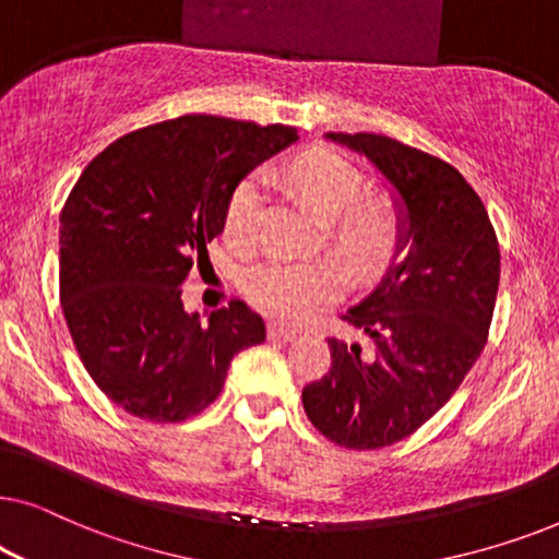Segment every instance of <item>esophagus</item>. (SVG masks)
<instances>
[{"mask_svg": "<svg viewBox=\"0 0 559 559\" xmlns=\"http://www.w3.org/2000/svg\"><path fill=\"white\" fill-rule=\"evenodd\" d=\"M297 335V328L282 325V323H272L270 325V338L272 341H293Z\"/></svg>", "mask_w": 559, "mask_h": 559, "instance_id": "obj_1", "label": "esophagus"}]
</instances>
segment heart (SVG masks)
Returning <instances> with one entry per match:
<instances>
[{
  "mask_svg": "<svg viewBox=\"0 0 559 559\" xmlns=\"http://www.w3.org/2000/svg\"><path fill=\"white\" fill-rule=\"evenodd\" d=\"M295 195L325 216L331 249L356 280L379 274L400 241V209L384 190L366 188L358 167L328 147H310L295 155L282 170ZM266 203L264 178L249 173L236 182L226 203L224 239L234 251H254ZM247 293L264 312L302 320L323 308L343 289V272L333 259H266L251 266Z\"/></svg>",
  "mask_w": 559,
  "mask_h": 559,
  "instance_id": "1",
  "label": "heart"
}]
</instances>
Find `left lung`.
<instances>
[{"label": "left lung", "mask_w": 559, "mask_h": 559, "mask_svg": "<svg viewBox=\"0 0 559 559\" xmlns=\"http://www.w3.org/2000/svg\"><path fill=\"white\" fill-rule=\"evenodd\" d=\"M325 136L392 186L400 241L379 285L341 316L369 341L328 338L331 369L302 389V407L335 445L377 450L409 438L463 384L486 346L501 254L453 165L384 134Z\"/></svg>", "instance_id": "obj_1"}]
</instances>
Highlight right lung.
Here are the masks:
<instances>
[{
  "label": "right lung",
  "instance_id": "obj_1",
  "mask_svg": "<svg viewBox=\"0 0 559 559\" xmlns=\"http://www.w3.org/2000/svg\"><path fill=\"white\" fill-rule=\"evenodd\" d=\"M297 142L295 127L188 114L136 129L91 159L60 213V305L83 366L129 415L182 423L264 341L247 302L209 323L182 308L224 231L236 182Z\"/></svg>",
  "mask_w": 559,
  "mask_h": 559
}]
</instances>
